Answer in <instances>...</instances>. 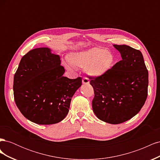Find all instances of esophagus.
Segmentation results:
<instances>
[{
    "instance_id": "obj_1",
    "label": "esophagus",
    "mask_w": 160,
    "mask_h": 160,
    "mask_svg": "<svg viewBox=\"0 0 160 160\" xmlns=\"http://www.w3.org/2000/svg\"><path fill=\"white\" fill-rule=\"evenodd\" d=\"M82 82H83V84H88L89 83V80L88 78H87V77H83Z\"/></svg>"
}]
</instances>
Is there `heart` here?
<instances>
[{
	"instance_id": "heart-1",
	"label": "heart",
	"mask_w": 160,
	"mask_h": 160,
	"mask_svg": "<svg viewBox=\"0 0 160 160\" xmlns=\"http://www.w3.org/2000/svg\"><path fill=\"white\" fill-rule=\"evenodd\" d=\"M114 61L115 57L112 52L102 48H93L72 54L65 66L68 69H72L73 67L85 68L88 75L99 77L111 69Z\"/></svg>"
}]
</instances>
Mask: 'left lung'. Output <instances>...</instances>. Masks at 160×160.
Instances as JSON below:
<instances>
[{
  "label": "left lung",
  "mask_w": 160,
  "mask_h": 160,
  "mask_svg": "<svg viewBox=\"0 0 160 160\" xmlns=\"http://www.w3.org/2000/svg\"><path fill=\"white\" fill-rule=\"evenodd\" d=\"M122 60L105 74L88 77L94 90L93 111L100 120L119 124L132 119L148 97V71L142 53L126 45H114Z\"/></svg>",
  "instance_id": "obj_1"
}]
</instances>
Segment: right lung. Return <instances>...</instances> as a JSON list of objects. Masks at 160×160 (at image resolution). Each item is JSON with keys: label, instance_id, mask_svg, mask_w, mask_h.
I'll use <instances>...</instances> for the list:
<instances>
[{"label": "right lung", "instance_id": "1", "mask_svg": "<svg viewBox=\"0 0 160 160\" xmlns=\"http://www.w3.org/2000/svg\"><path fill=\"white\" fill-rule=\"evenodd\" d=\"M59 55L48 48L24 55L14 76L15 103L31 122L40 125L60 122L69 113L72 97L82 85L81 77H64Z\"/></svg>", "mask_w": 160, "mask_h": 160}]
</instances>
